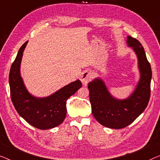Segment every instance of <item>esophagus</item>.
I'll return each mask as SVG.
<instances>
[{
  "label": "esophagus",
  "instance_id": "esophagus-1",
  "mask_svg": "<svg viewBox=\"0 0 160 160\" xmlns=\"http://www.w3.org/2000/svg\"><path fill=\"white\" fill-rule=\"evenodd\" d=\"M92 78V74L90 72V71L85 70L82 73V75H81V78H80V80L83 85H86L91 80Z\"/></svg>",
  "mask_w": 160,
  "mask_h": 160
}]
</instances>
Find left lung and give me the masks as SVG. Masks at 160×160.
I'll return each mask as SVG.
<instances>
[{
  "label": "left lung",
  "instance_id": "obj_1",
  "mask_svg": "<svg viewBox=\"0 0 160 160\" xmlns=\"http://www.w3.org/2000/svg\"><path fill=\"white\" fill-rule=\"evenodd\" d=\"M126 42L137 54L140 72V80L132 94L124 100L116 99L100 78L88 85L92 115L101 125L114 129L126 127L142 113L148 105L151 93L152 69L144 47L130 36H128Z\"/></svg>",
  "mask_w": 160,
  "mask_h": 160
}]
</instances>
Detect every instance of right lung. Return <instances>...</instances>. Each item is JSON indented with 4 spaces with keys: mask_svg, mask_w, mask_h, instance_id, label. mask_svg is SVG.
<instances>
[{
    "mask_svg": "<svg viewBox=\"0 0 160 160\" xmlns=\"http://www.w3.org/2000/svg\"><path fill=\"white\" fill-rule=\"evenodd\" d=\"M28 42L21 48L9 73L11 101L16 111L25 121L39 129H49L63 122L67 113L66 101L82 87L78 80L48 97L36 98L27 91L21 77L20 66Z\"/></svg>",
    "mask_w": 160,
    "mask_h": 160,
    "instance_id": "right-lung-1",
    "label": "right lung"
}]
</instances>
